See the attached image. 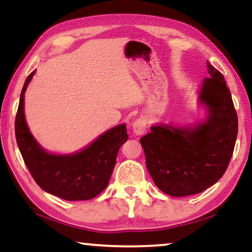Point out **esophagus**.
<instances>
[{
	"label": "esophagus",
	"mask_w": 252,
	"mask_h": 252,
	"mask_svg": "<svg viewBox=\"0 0 252 252\" xmlns=\"http://www.w3.org/2000/svg\"><path fill=\"white\" fill-rule=\"evenodd\" d=\"M148 128V122L144 117H140L137 118L133 124V130L136 135H143L147 132Z\"/></svg>",
	"instance_id": "esophagus-1"
}]
</instances>
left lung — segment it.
Returning a JSON list of instances; mask_svg holds the SVG:
<instances>
[{
    "mask_svg": "<svg viewBox=\"0 0 252 252\" xmlns=\"http://www.w3.org/2000/svg\"><path fill=\"white\" fill-rule=\"evenodd\" d=\"M208 65L199 102L208 109L204 122L192 127L159 125L143 137L146 164L165 194L182 197L202 192L225 173L237 136V115L223 75Z\"/></svg>",
    "mask_w": 252,
    "mask_h": 252,
    "instance_id": "obj_1",
    "label": "left lung"
}]
</instances>
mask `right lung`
<instances>
[{
    "label": "right lung",
    "instance_id": "obj_1",
    "mask_svg": "<svg viewBox=\"0 0 252 252\" xmlns=\"http://www.w3.org/2000/svg\"><path fill=\"white\" fill-rule=\"evenodd\" d=\"M35 71L27 77L20 94L15 133L31 175L44 191L66 201L92 199L104 190L116 165L117 154L128 139L126 125L106 130L87 148L71 155L47 153L36 142L24 115V94Z\"/></svg>",
    "mask_w": 252,
    "mask_h": 252
}]
</instances>
